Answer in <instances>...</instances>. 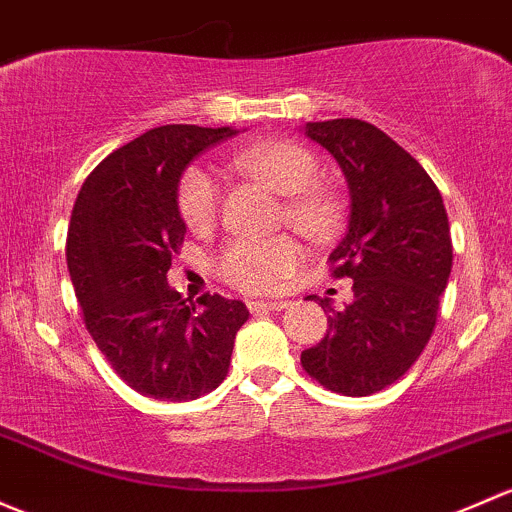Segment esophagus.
<instances>
[{"label": "esophagus", "mask_w": 512, "mask_h": 512, "mask_svg": "<svg viewBox=\"0 0 512 512\" xmlns=\"http://www.w3.org/2000/svg\"><path fill=\"white\" fill-rule=\"evenodd\" d=\"M292 306V301L287 299H267V301H247V309L250 311H284Z\"/></svg>", "instance_id": "1"}]
</instances>
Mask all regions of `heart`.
Here are the masks:
<instances>
[{
    "label": "heart",
    "mask_w": 512,
    "mask_h": 512,
    "mask_svg": "<svg viewBox=\"0 0 512 512\" xmlns=\"http://www.w3.org/2000/svg\"><path fill=\"white\" fill-rule=\"evenodd\" d=\"M233 166L240 174L284 196L289 228L309 240H328L338 233L343 211L338 198L316 186L319 159L314 152L284 139H265L235 152ZM220 208L218 181L201 166H193L179 184V211L191 230L213 223ZM301 252L292 240H235L220 257V274L245 292L279 289L299 267Z\"/></svg>",
    "instance_id": "obj_1"
}]
</instances>
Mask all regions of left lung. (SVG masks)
Instances as JSON below:
<instances>
[{
    "instance_id": "1",
    "label": "left lung",
    "mask_w": 512,
    "mask_h": 512,
    "mask_svg": "<svg viewBox=\"0 0 512 512\" xmlns=\"http://www.w3.org/2000/svg\"><path fill=\"white\" fill-rule=\"evenodd\" d=\"M301 132L346 176L348 228L328 260L333 277L353 279L346 309L319 299L328 331L301 365L331 392L373 395L400 380L432 336L454 260L449 218L427 171L383 129L348 117Z\"/></svg>"
}]
</instances>
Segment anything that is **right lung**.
<instances>
[{"mask_svg":"<svg viewBox=\"0 0 512 512\" xmlns=\"http://www.w3.org/2000/svg\"><path fill=\"white\" fill-rule=\"evenodd\" d=\"M233 127L166 125L112 152L75 198L66 260L85 326L107 363L139 395L186 402L223 383L235 336L250 319L238 299L193 306L169 287L184 242L181 176Z\"/></svg>","mask_w":512,"mask_h":512,"instance_id":"1","label":"right lung"}]
</instances>
